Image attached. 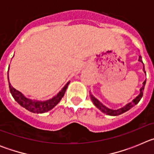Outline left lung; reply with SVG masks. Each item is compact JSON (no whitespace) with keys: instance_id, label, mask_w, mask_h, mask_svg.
Here are the masks:
<instances>
[{"instance_id":"1","label":"left lung","mask_w":154,"mask_h":154,"mask_svg":"<svg viewBox=\"0 0 154 154\" xmlns=\"http://www.w3.org/2000/svg\"><path fill=\"white\" fill-rule=\"evenodd\" d=\"M139 61L143 63L142 58H141V56L139 57ZM143 71H144V72L146 73V72H145V69H144V65H143ZM145 84H146V80H145V81L143 82V86L141 87L140 90V93L139 94L138 96H137L135 99H133L131 103H128V104H126L125 106L122 107V108L119 109H111L107 108L106 106H105L104 105L102 104V103H100V102H99L97 99H96V98L94 97L92 94H90L91 100L92 101L93 104L95 105V106H96L97 107L99 110H101L102 112H104V113L107 114V115H109V116H119V115H120V114H122V113H123V112L128 111L129 109H130L132 107L134 106L135 105H137L139 102L140 101L141 98L143 97V90H144V86H145Z\"/></svg>"}]
</instances>
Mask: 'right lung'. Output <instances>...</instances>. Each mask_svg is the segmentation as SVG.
<instances>
[{
  "mask_svg": "<svg viewBox=\"0 0 154 154\" xmlns=\"http://www.w3.org/2000/svg\"><path fill=\"white\" fill-rule=\"evenodd\" d=\"M8 79L9 81V78H8ZM9 82V89H10V92L11 93L12 96L14 99H15V101L18 104H20L22 107L26 109L27 110L30 111L34 113H44V112H48L53 109L54 107L58 104L59 102L61 101L62 98L65 95V92L67 89V87L69 85L70 82H68L67 84L62 88V90L57 94V96H54L52 99L46 100V101H33L31 99H28L23 95L21 92L19 91L16 90L11 85L10 82Z\"/></svg>",
  "mask_w": 154,
  "mask_h": 154,
  "instance_id": "add662e5",
  "label": "right lung"
}]
</instances>
